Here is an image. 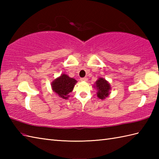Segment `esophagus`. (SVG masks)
I'll list each match as a JSON object with an SVG mask.
<instances>
[{
    "instance_id": "1",
    "label": "esophagus",
    "mask_w": 159,
    "mask_h": 159,
    "mask_svg": "<svg viewBox=\"0 0 159 159\" xmlns=\"http://www.w3.org/2000/svg\"><path fill=\"white\" fill-rule=\"evenodd\" d=\"M87 77H84V78H81V79H80V80H81V81H87Z\"/></svg>"
}]
</instances>
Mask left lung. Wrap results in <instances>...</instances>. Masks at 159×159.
Wrapping results in <instances>:
<instances>
[{
	"label": "left lung",
	"instance_id": "8db88e82",
	"mask_svg": "<svg viewBox=\"0 0 159 159\" xmlns=\"http://www.w3.org/2000/svg\"><path fill=\"white\" fill-rule=\"evenodd\" d=\"M94 87H96L98 90L97 96L100 99H105L107 97L109 96L111 90V85L108 81L104 79L103 78H99L96 80Z\"/></svg>",
	"mask_w": 159,
	"mask_h": 159
}]
</instances>
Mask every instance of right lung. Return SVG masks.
<instances>
[{
  "instance_id": "right-lung-1",
  "label": "right lung",
  "mask_w": 159,
  "mask_h": 159,
  "mask_svg": "<svg viewBox=\"0 0 159 159\" xmlns=\"http://www.w3.org/2000/svg\"><path fill=\"white\" fill-rule=\"evenodd\" d=\"M76 80L70 78L65 74H63L59 77L57 78L51 83L53 92L56 93L63 99H67L70 96L68 94L72 92Z\"/></svg>"
}]
</instances>
